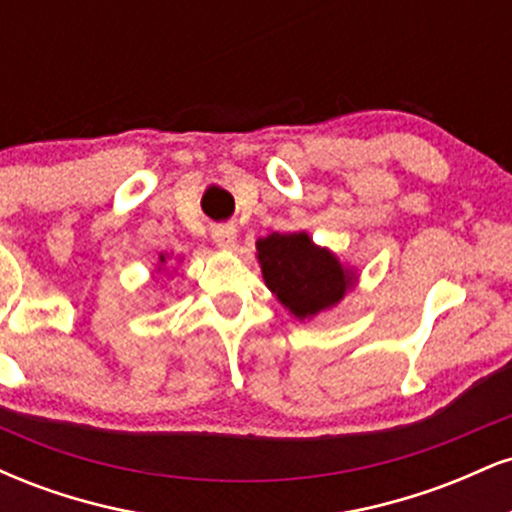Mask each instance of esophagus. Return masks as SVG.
Segmentation results:
<instances>
[{
    "label": "esophagus",
    "instance_id": "obj_1",
    "mask_svg": "<svg viewBox=\"0 0 512 512\" xmlns=\"http://www.w3.org/2000/svg\"><path fill=\"white\" fill-rule=\"evenodd\" d=\"M211 238H214V243L223 250H236L238 245V231L231 223H221V226L211 228Z\"/></svg>",
    "mask_w": 512,
    "mask_h": 512
}]
</instances>
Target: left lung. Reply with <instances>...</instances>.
<instances>
[{
	"mask_svg": "<svg viewBox=\"0 0 512 512\" xmlns=\"http://www.w3.org/2000/svg\"><path fill=\"white\" fill-rule=\"evenodd\" d=\"M257 260L267 289L298 320L332 308L354 286L356 274L305 231L272 233L257 240Z\"/></svg>",
	"mask_w": 512,
	"mask_h": 512,
	"instance_id": "8db88e82",
	"label": "left lung"
}]
</instances>
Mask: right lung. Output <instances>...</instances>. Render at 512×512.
<instances>
[{
  "mask_svg": "<svg viewBox=\"0 0 512 512\" xmlns=\"http://www.w3.org/2000/svg\"><path fill=\"white\" fill-rule=\"evenodd\" d=\"M158 260H161V262H166V255H161V257H158Z\"/></svg>",
  "mask_w": 512,
  "mask_h": 512,
  "instance_id": "1",
  "label": "right lung"
}]
</instances>
